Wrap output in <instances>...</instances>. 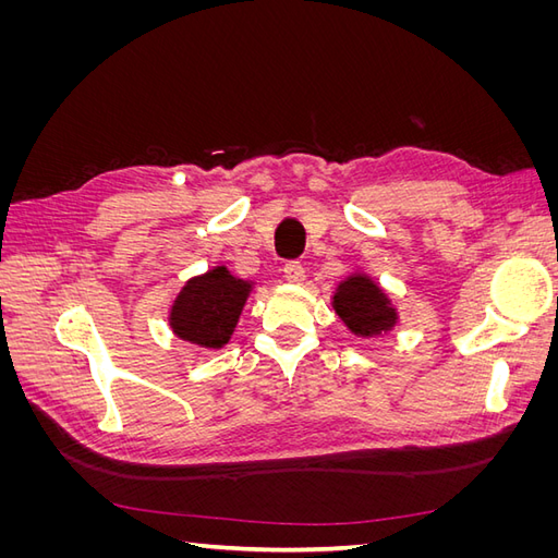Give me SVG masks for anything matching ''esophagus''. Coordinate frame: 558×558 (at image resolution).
<instances>
[{"label":"esophagus","instance_id":"obj_1","mask_svg":"<svg viewBox=\"0 0 558 558\" xmlns=\"http://www.w3.org/2000/svg\"><path fill=\"white\" fill-rule=\"evenodd\" d=\"M283 279L289 283H302L307 279V269L300 263H286L283 265Z\"/></svg>","mask_w":558,"mask_h":558}]
</instances>
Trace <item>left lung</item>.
<instances>
[{
  "mask_svg": "<svg viewBox=\"0 0 558 558\" xmlns=\"http://www.w3.org/2000/svg\"><path fill=\"white\" fill-rule=\"evenodd\" d=\"M332 310L356 337H379L398 324V310L391 298L365 272H353L337 283Z\"/></svg>",
  "mask_w": 558,
  "mask_h": 558,
  "instance_id": "obj_1",
  "label": "left lung"
}]
</instances>
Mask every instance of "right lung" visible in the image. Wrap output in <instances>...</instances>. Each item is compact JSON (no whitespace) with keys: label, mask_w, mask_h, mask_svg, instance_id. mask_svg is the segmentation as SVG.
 Here are the masks:
<instances>
[{"label":"right lung","mask_w":558,"mask_h":558,"mask_svg":"<svg viewBox=\"0 0 558 558\" xmlns=\"http://www.w3.org/2000/svg\"><path fill=\"white\" fill-rule=\"evenodd\" d=\"M251 291L253 281L234 277L226 265L211 267L183 283L172 302L170 328L183 342L209 351L221 349L238 328Z\"/></svg>","instance_id":"right-lung-1"}]
</instances>
